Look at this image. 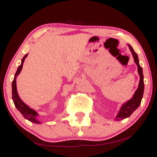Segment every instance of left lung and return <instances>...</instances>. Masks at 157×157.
I'll list each match as a JSON object with an SVG mask.
<instances>
[{"label":"left lung","mask_w":157,"mask_h":157,"mask_svg":"<svg viewBox=\"0 0 157 157\" xmlns=\"http://www.w3.org/2000/svg\"><path fill=\"white\" fill-rule=\"evenodd\" d=\"M131 51H132L133 57H134V62L136 63L137 67H138V72L140 76V81H139V87L136 89V91H135V94L134 96H133L132 99L128 101L127 102L125 103L123 106H121V109H120L119 113H118L116 119L119 121V120H122L126 119L128 117H130L132 115V113L136 110V109L139 106V105L141 104V99H142L143 94H144V76H143V71H142V68L141 67V66L139 65V59L138 56L134 49L130 45H128Z\"/></svg>","instance_id":"obj_1"}]
</instances>
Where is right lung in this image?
<instances>
[{"label": "right lung", "instance_id": "obj_1", "mask_svg": "<svg viewBox=\"0 0 157 157\" xmlns=\"http://www.w3.org/2000/svg\"><path fill=\"white\" fill-rule=\"evenodd\" d=\"M29 53L25 54L23 58L21 60V64L18 66V69H17V71L15 74L13 81L12 83V99L13 101V103L15 104V106L17 108V109L20 111L21 113V114L23 116V117L25 119H26L29 120V121L33 122V123H36V124H39L40 122L37 121L36 119V117L38 115V113L36 112L35 111L33 110V109H30L29 106H27L26 104H25L21 100V98H19V96L18 95V93H17V89H16V76L20 74L21 71L22 70L23 68V62H24V60L25 58L27 57V56Z\"/></svg>", "mask_w": 157, "mask_h": 157}]
</instances>
